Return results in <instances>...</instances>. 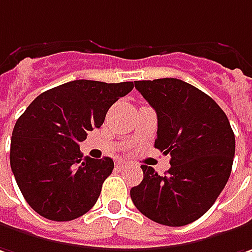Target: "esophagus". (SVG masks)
<instances>
[{
    "mask_svg": "<svg viewBox=\"0 0 252 252\" xmlns=\"http://www.w3.org/2000/svg\"><path fill=\"white\" fill-rule=\"evenodd\" d=\"M126 163H128L126 160H123V159H117V160H116V167H117L118 170L124 169V167L126 166Z\"/></svg>",
    "mask_w": 252,
    "mask_h": 252,
    "instance_id": "1",
    "label": "esophagus"
}]
</instances>
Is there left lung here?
<instances>
[{"instance_id": "obj_1", "label": "left lung", "mask_w": 252, "mask_h": 252, "mask_svg": "<svg viewBox=\"0 0 252 252\" xmlns=\"http://www.w3.org/2000/svg\"><path fill=\"white\" fill-rule=\"evenodd\" d=\"M158 116L155 148L170 153L164 176L142 164L131 188L139 212L164 226H186L215 204L231 173L236 151L227 116L206 93L176 78L135 81Z\"/></svg>"}]
</instances>
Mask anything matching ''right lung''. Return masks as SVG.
<instances>
[{
  "instance_id": "add662e5",
  "label": "right lung",
  "mask_w": 252,
  "mask_h": 252,
  "mask_svg": "<svg viewBox=\"0 0 252 252\" xmlns=\"http://www.w3.org/2000/svg\"><path fill=\"white\" fill-rule=\"evenodd\" d=\"M132 82L72 81L39 94L13 126L11 169L23 198L40 216L74 220L96 204L114 169L110 158H83L79 143L100 128Z\"/></svg>"
}]
</instances>
